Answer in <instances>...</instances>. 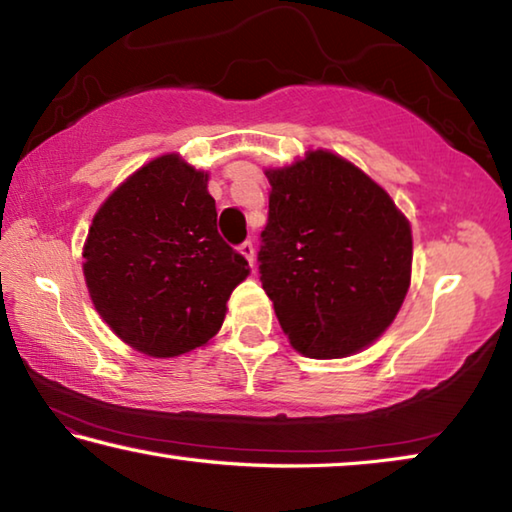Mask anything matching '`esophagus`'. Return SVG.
Returning <instances> with one entry per match:
<instances>
[{
  "label": "esophagus",
  "mask_w": 512,
  "mask_h": 512,
  "mask_svg": "<svg viewBox=\"0 0 512 512\" xmlns=\"http://www.w3.org/2000/svg\"><path fill=\"white\" fill-rule=\"evenodd\" d=\"M239 253L244 255L250 264L255 262V246H253V241H244V244L239 246Z\"/></svg>",
  "instance_id": "esophagus-1"
}]
</instances>
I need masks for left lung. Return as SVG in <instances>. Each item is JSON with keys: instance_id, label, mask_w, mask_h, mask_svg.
<instances>
[{"instance_id": "obj_1", "label": "left lung", "mask_w": 512, "mask_h": 512, "mask_svg": "<svg viewBox=\"0 0 512 512\" xmlns=\"http://www.w3.org/2000/svg\"><path fill=\"white\" fill-rule=\"evenodd\" d=\"M266 178L259 280L289 343L311 359L368 348L409 291V221L375 180L329 151Z\"/></svg>"}]
</instances>
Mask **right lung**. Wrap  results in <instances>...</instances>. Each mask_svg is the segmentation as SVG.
Instances as JSON below:
<instances>
[{"label": "right lung", "mask_w": 512, "mask_h": 512, "mask_svg": "<svg viewBox=\"0 0 512 512\" xmlns=\"http://www.w3.org/2000/svg\"><path fill=\"white\" fill-rule=\"evenodd\" d=\"M83 275L121 341L167 359L219 332L248 262L216 230L207 173L176 153L144 164L94 214Z\"/></svg>", "instance_id": "add662e5"}]
</instances>
